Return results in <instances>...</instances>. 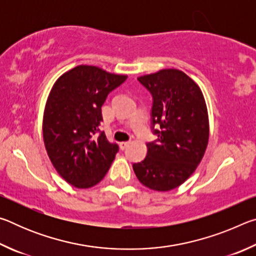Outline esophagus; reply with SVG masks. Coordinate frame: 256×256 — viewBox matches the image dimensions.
I'll return each mask as SVG.
<instances>
[{
	"label": "esophagus",
	"instance_id": "1",
	"mask_svg": "<svg viewBox=\"0 0 256 256\" xmlns=\"http://www.w3.org/2000/svg\"><path fill=\"white\" fill-rule=\"evenodd\" d=\"M130 144H131V142H130V141H123V142H120V149H122V150H125V149H126L128 146H130Z\"/></svg>",
	"mask_w": 256,
	"mask_h": 256
}]
</instances>
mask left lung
<instances>
[{
	"mask_svg": "<svg viewBox=\"0 0 256 256\" xmlns=\"http://www.w3.org/2000/svg\"><path fill=\"white\" fill-rule=\"evenodd\" d=\"M152 96L151 130L146 157L133 164L138 180L151 190L178 188L196 170L209 140V118L201 89L176 68L138 78ZM160 126L157 130L154 125Z\"/></svg>",
	"mask_w": 256,
	"mask_h": 256,
	"instance_id": "obj_1",
	"label": "left lung"
}]
</instances>
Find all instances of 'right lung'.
Instances as JSON below:
<instances>
[{
	"label": "right lung",
	"mask_w": 256,
	"mask_h": 256,
	"mask_svg": "<svg viewBox=\"0 0 256 256\" xmlns=\"http://www.w3.org/2000/svg\"><path fill=\"white\" fill-rule=\"evenodd\" d=\"M126 79L79 66L60 76L50 90L42 120L45 148L60 176L74 188L98 184L118 152L99 125L108 94Z\"/></svg>",
	"instance_id": "add662e5"
}]
</instances>
